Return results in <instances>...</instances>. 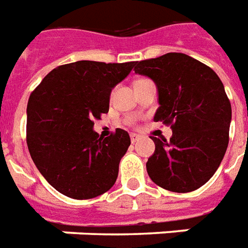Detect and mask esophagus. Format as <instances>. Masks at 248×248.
Instances as JSON below:
<instances>
[{
    "label": "esophagus",
    "mask_w": 248,
    "mask_h": 248,
    "mask_svg": "<svg viewBox=\"0 0 248 248\" xmlns=\"http://www.w3.org/2000/svg\"><path fill=\"white\" fill-rule=\"evenodd\" d=\"M139 139H140V135L131 133V141H132V143H136V141H139Z\"/></svg>",
    "instance_id": "1"
}]
</instances>
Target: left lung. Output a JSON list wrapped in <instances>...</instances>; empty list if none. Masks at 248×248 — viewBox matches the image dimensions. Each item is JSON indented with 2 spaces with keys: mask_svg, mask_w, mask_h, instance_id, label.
I'll return each mask as SVG.
<instances>
[{
  "mask_svg": "<svg viewBox=\"0 0 248 248\" xmlns=\"http://www.w3.org/2000/svg\"><path fill=\"white\" fill-rule=\"evenodd\" d=\"M135 73L157 88L154 120L171 124L172 136H151L155 152L147 161L151 180L172 192H191L205 184L228 145L231 104L223 82L210 66L183 53L135 62Z\"/></svg>",
  "mask_w": 248,
  "mask_h": 248,
  "instance_id": "left-lung-1",
  "label": "left lung"
}]
</instances>
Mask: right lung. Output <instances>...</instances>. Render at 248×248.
I'll return each instance as SVG.
<instances>
[{
    "instance_id": "add662e5",
    "label": "right lung",
    "mask_w": 248,
    "mask_h": 248,
    "mask_svg": "<svg viewBox=\"0 0 248 248\" xmlns=\"http://www.w3.org/2000/svg\"><path fill=\"white\" fill-rule=\"evenodd\" d=\"M135 61H76L44 77L26 108V143L31 160L53 188L72 199H92L115 184L131 139L117 128L100 138L94 119L109 110L112 89Z\"/></svg>"
}]
</instances>
